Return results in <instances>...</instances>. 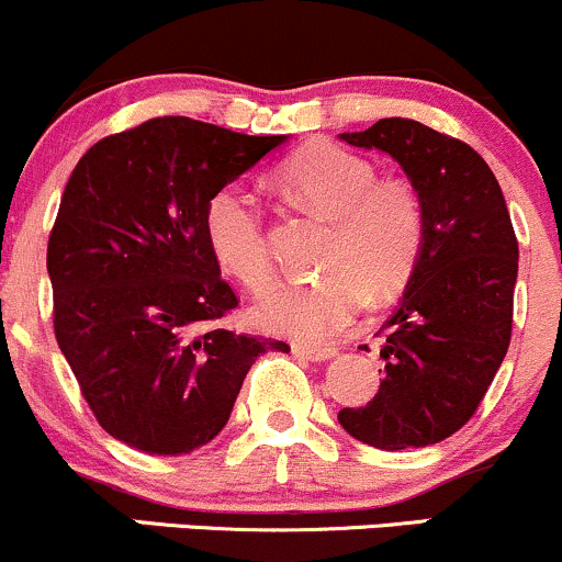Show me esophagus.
<instances>
[{
	"instance_id": "obj_1",
	"label": "esophagus",
	"mask_w": 562,
	"mask_h": 562,
	"mask_svg": "<svg viewBox=\"0 0 562 562\" xmlns=\"http://www.w3.org/2000/svg\"><path fill=\"white\" fill-rule=\"evenodd\" d=\"M293 353L299 359H306V362H327V359L335 357V348L327 346H303V344H293Z\"/></svg>"
}]
</instances>
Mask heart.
<instances>
[{"instance_id":"obj_1","label":"heart","mask_w":562,"mask_h":562,"mask_svg":"<svg viewBox=\"0 0 562 562\" xmlns=\"http://www.w3.org/2000/svg\"><path fill=\"white\" fill-rule=\"evenodd\" d=\"M282 184L301 203L335 218L322 254L325 272L277 282L256 303V322L269 333L327 340L351 327L367 295H396L425 243V211L404 182H378L370 160L338 145H312L285 160ZM205 237L216 261L245 288L261 290L272 277L263 211L243 187H224L205 209Z\"/></svg>"}]
</instances>
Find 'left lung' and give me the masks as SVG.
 Returning <instances> with one entry per match:
<instances>
[{
  "mask_svg": "<svg viewBox=\"0 0 562 562\" xmlns=\"http://www.w3.org/2000/svg\"><path fill=\"white\" fill-rule=\"evenodd\" d=\"M340 139L402 166L425 211V243L383 322L385 378L372 402L340 409L348 436L375 449L428 447L465 425L513 333L518 240L494 171L473 147L409 119Z\"/></svg>",
  "mask_w": 562,
  "mask_h": 562,
  "instance_id": "1",
  "label": "left lung"
}]
</instances>
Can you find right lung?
<instances>
[{"instance_id":"obj_1","label":"right lung","mask_w":562,"mask_h":562,"mask_svg":"<svg viewBox=\"0 0 562 562\" xmlns=\"http://www.w3.org/2000/svg\"><path fill=\"white\" fill-rule=\"evenodd\" d=\"M285 142L166 115L100 139L70 173L47 245L57 346L126 447H203L256 357L290 351L214 327L237 295L205 237L209 200Z\"/></svg>"}]
</instances>
